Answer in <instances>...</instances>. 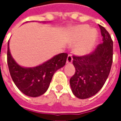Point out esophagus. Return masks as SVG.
Wrapping results in <instances>:
<instances>
[{
  "label": "esophagus",
  "instance_id": "esophagus-1",
  "mask_svg": "<svg viewBox=\"0 0 121 121\" xmlns=\"http://www.w3.org/2000/svg\"><path fill=\"white\" fill-rule=\"evenodd\" d=\"M72 61H73V56L71 54H69L67 58V63L69 64V63H72Z\"/></svg>",
  "mask_w": 121,
  "mask_h": 121
}]
</instances>
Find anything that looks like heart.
<instances>
[{"label":"heart","instance_id":"1","mask_svg":"<svg viewBox=\"0 0 121 121\" xmlns=\"http://www.w3.org/2000/svg\"><path fill=\"white\" fill-rule=\"evenodd\" d=\"M96 30L89 29V26L78 25L71 30V43H75L80 41L75 47V52L80 55H85L91 52L93 48L96 39Z\"/></svg>","mask_w":121,"mask_h":121}]
</instances>
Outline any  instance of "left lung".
Returning a JSON list of instances; mask_svg holds the SVG:
<instances>
[{"instance_id": "1", "label": "left lung", "mask_w": 121, "mask_h": 121, "mask_svg": "<svg viewBox=\"0 0 121 121\" xmlns=\"http://www.w3.org/2000/svg\"><path fill=\"white\" fill-rule=\"evenodd\" d=\"M103 43L87 56H73L75 74L70 79L73 93L77 98L88 99L103 87L109 76L113 62V41L103 26L99 25Z\"/></svg>"}]
</instances>
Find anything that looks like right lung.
<instances>
[{
    "instance_id": "1",
    "label": "right lung",
    "mask_w": 121,
    "mask_h": 121,
    "mask_svg": "<svg viewBox=\"0 0 121 121\" xmlns=\"http://www.w3.org/2000/svg\"><path fill=\"white\" fill-rule=\"evenodd\" d=\"M67 56L61 53L39 65L24 67L13 58L8 43L7 61L12 80L22 93L31 97L39 96L47 91L54 73L65 65Z\"/></svg>"
}]
</instances>
